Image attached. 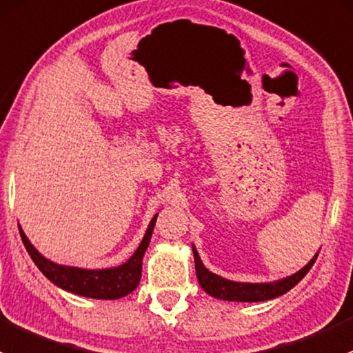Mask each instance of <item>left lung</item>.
I'll return each instance as SVG.
<instances>
[{
	"label": "left lung",
	"mask_w": 353,
	"mask_h": 353,
	"mask_svg": "<svg viewBox=\"0 0 353 353\" xmlns=\"http://www.w3.org/2000/svg\"><path fill=\"white\" fill-rule=\"evenodd\" d=\"M316 256L312 258L306 267L301 268L297 274L290 275V277L287 279H282V281L270 282V284H243V282L226 281V279L219 277V275L207 270V268L202 265L197 250L194 248L195 272H197L199 284L202 285V289L205 290L209 296L217 297V299L239 301V303H258V301H268L289 292V290L292 289L297 282L303 281L304 275L311 270L312 263L316 261Z\"/></svg>",
	"instance_id": "obj_1"
}]
</instances>
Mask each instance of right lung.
I'll return each mask as SVG.
<instances>
[{
	"instance_id": "1",
	"label": "right lung",
	"mask_w": 353,
	"mask_h": 353,
	"mask_svg": "<svg viewBox=\"0 0 353 353\" xmlns=\"http://www.w3.org/2000/svg\"><path fill=\"white\" fill-rule=\"evenodd\" d=\"M156 217L158 216L152 217L150 228H148L146 234H144L143 241H141L136 253H134L125 263L121 265V267L105 268V270H85V268L64 267V265L52 263V261L43 258L41 253L32 246V243L28 241V238L25 236V232L21 231V228L20 236L25 248H27L28 255L34 260V263L37 265L39 270H41L52 284L68 290V292L92 297V299H121V297L130 294L137 285H139L141 274H143V256L151 241Z\"/></svg>"
}]
</instances>
